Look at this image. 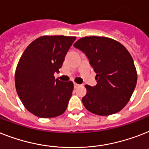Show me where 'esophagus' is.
<instances>
[{"mask_svg":"<svg viewBox=\"0 0 149 149\" xmlns=\"http://www.w3.org/2000/svg\"><path fill=\"white\" fill-rule=\"evenodd\" d=\"M73 84H74V87H75V88H77V87H78L79 86V84H77V83H73Z\"/></svg>","mask_w":149,"mask_h":149,"instance_id":"esophagus-1","label":"esophagus"}]
</instances>
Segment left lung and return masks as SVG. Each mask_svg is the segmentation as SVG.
<instances>
[{
	"label": "left lung",
	"instance_id": "obj_1",
	"mask_svg": "<svg viewBox=\"0 0 149 149\" xmlns=\"http://www.w3.org/2000/svg\"><path fill=\"white\" fill-rule=\"evenodd\" d=\"M89 59L96 73L97 84L86 85L82 99L88 111L109 116L125 106L137 83V72L131 54L123 44L105 37H85L73 44Z\"/></svg>",
	"mask_w": 149,
	"mask_h": 149
}]
</instances>
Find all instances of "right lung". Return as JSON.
<instances>
[{
  "label": "right lung",
  "mask_w": 149,
  "mask_h": 149,
  "mask_svg": "<svg viewBox=\"0 0 149 149\" xmlns=\"http://www.w3.org/2000/svg\"><path fill=\"white\" fill-rule=\"evenodd\" d=\"M75 37L43 36L23 53L15 71V86L24 107L40 118H54L67 108L72 81L55 79Z\"/></svg>",
  "instance_id": "add662e5"
}]
</instances>
